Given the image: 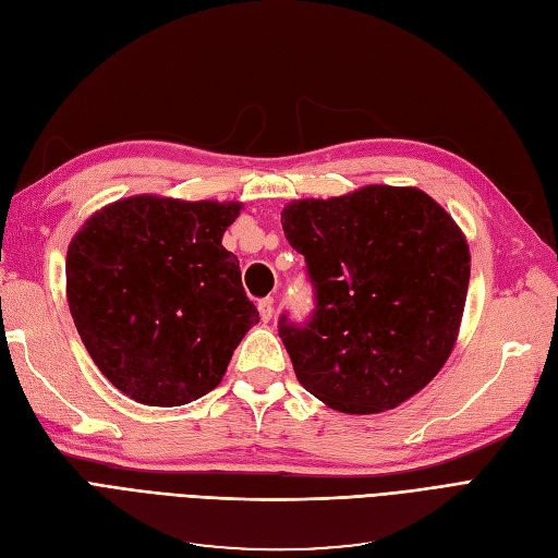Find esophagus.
<instances>
[{
  "label": "esophagus",
  "instance_id": "34e87169",
  "mask_svg": "<svg viewBox=\"0 0 558 558\" xmlns=\"http://www.w3.org/2000/svg\"><path fill=\"white\" fill-rule=\"evenodd\" d=\"M258 312H260V318L267 324V320L275 316V300L272 298H263L258 302Z\"/></svg>",
  "mask_w": 558,
  "mask_h": 558
}]
</instances>
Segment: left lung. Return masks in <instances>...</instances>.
Instances as JSON below:
<instances>
[{
    "mask_svg": "<svg viewBox=\"0 0 558 558\" xmlns=\"http://www.w3.org/2000/svg\"><path fill=\"white\" fill-rule=\"evenodd\" d=\"M281 226L316 291L307 326L279 324L298 381L344 414L416 396L459 340L470 281L459 223L414 185L369 183L293 199Z\"/></svg>",
    "mask_w": 558,
    "mask_h": 558,
    "instance_id": "obj_1",
    "label": "left lung"
}]
</instances>
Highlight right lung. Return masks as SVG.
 Listing matches in <instances>:
<instances>
[{
    "instance_id": "obj_1",
    "label": "right lung",
    "mask_w": 558,
    "mask_h": 558,
    "mask_svg": "<svg viewBox=\"0 0 558 558\" xmlns=\"http://www.w3.org/2000/svg\"><path fill=\"white\" fill-rule=\"evenodd\" d=\"M242 202L132 195L95 211L66 248V302L121 393L179 408L221 384L258 310L221 242Z\"/></svg>"
}]
</instances>
